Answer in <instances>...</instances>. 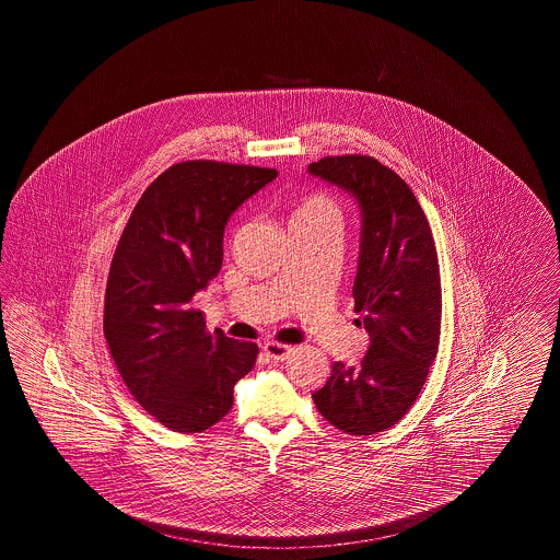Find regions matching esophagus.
<instances>
[{"label":"esophagus","instance_id":"esophagus-1","mask_svg":"<svg viewBox=\"0 0 560 560\" xmlns=\"http://www.w3.org/2000/svg\"><path fill=\"white\" fill-rule=\"evenodd\" d=\"M262 350H265L268 359H272V361H285L292 354L293 347L281 345V342H267Z\"/></svg>","mask_w":560,"mask_h":560}]
</instances>
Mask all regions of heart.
I'll return each instance as SVG.
<instances>
[{
	"label": "heart",
	"instance_id": "b5f03b06",
	"mask_svg": "<svg viewBox=\"0 0 560 560\" xmlns=\"http://www.w3.org/2000/svg\"><path fill=\"white\" fill-rule=\"evenodd\" d=\"M315 222H338L342 224V212L340 206L336 203L334 197L325 195V192H311L306 197H302L298 201V206L293 208V224H315Z\"/></svg>",
	"mask_w": 560,
	"mask_h": 560
}]
</instances>
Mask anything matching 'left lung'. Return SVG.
<instances>
[{"label":"left lung","mask_w":560,"mask_h":560,"mask_svg":"<svg viewBox=\"0 0 560 560\" xmlns=\"http://www.w3.org/2000/svg\"><path fill=\"white\" fill-rule=\"evenodd\" d=\"M313 176L352 192L363 231L352 285L354 313L372 338L359 365L334 363L313 400L347 434L395 427L424 388L441 338V272L427 213L397 172L370 155L308 165Z\"/></svg>","instance_id":"left-lung-1"}]
</instances>
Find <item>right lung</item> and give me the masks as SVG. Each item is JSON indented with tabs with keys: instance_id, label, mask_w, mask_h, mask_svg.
<instances>
[{
	"instance_id": "right-lung-1",
	"label": "right lung",
	"mask_w": 560,
	"mask_h": 560,
	"mask_svg": "<svg viewBox=\"0 0 560 560\" xmlns=\"http://www.w3.org/2000/svg\"><path fill=\"white\" fill-rule=\"evenodd\" d=\"M277 170L174 163L138 199L119 237L105 295V338L133 399L174 432H203L233 407L258 345L210 334L192 295L222 267L231 213Z\"/></svg>"
}]
</instances>
